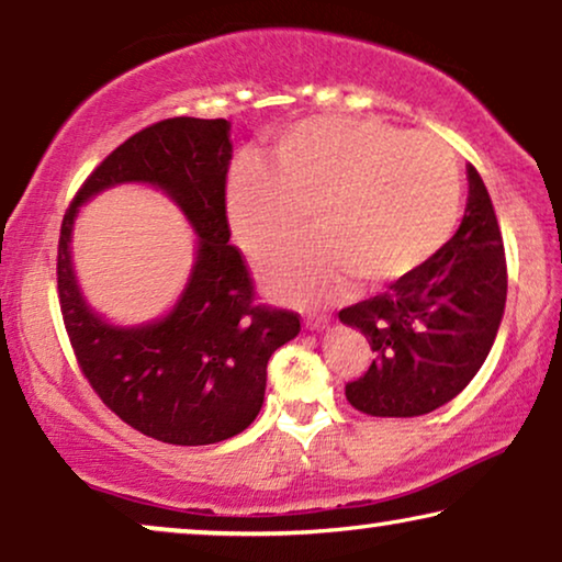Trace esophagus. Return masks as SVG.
Returning a JSON list of instances; mask_svg holds the SVG:
<instances>
[{
  "mask_svg": "<svg viewBox=\"0 0 562 562\" xmlns=\"http://www.w3.org/2000/svg\"><path fill=\"white\" fill-rule=\"evenodd\" d=\"M328 326H330V315L328 313H307L305 315V328L326 330Z\"/></svg>",
  "mask_w": 562,
  "mask_h": 562,
  "instance_id": "obj_1",
  "label": "esophagus"
}]
</instances>
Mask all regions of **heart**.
Instances as JSON below:
<instances>
[{"label":"heart","mask_w":562,"mask_h":562,"mask_svg":"<svg viewBox=\"0 0 562 562\" xmlns=\"http://www.w3.org/2000/svg\"><path fill=\"white\" fill-rule=\"evenodd\" d=\"M272 168L241 160L226 188L234 239L262 255L311 221L321 234L270 251L265 288L318 303L359 274L363 284L405 280L442 249L461 218L456 153L430 132H402L371 116H315L284 130Z\"/></svg>","instance_id":"b5f03b06"}]
</instances>
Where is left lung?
<instances>
[{"mask_svg":"<svg viewBox=\"0 0 562 562\" xmlns=\"http://www.w3.org/2000/svg\"><path fill=\"white\" fill-rule=\"evenodd\" d=\"M458 232L390 290L344 307L374 351L346 400L371 417L428 415L465 390L492 351L507 303V259L492 199L473 165Z\"/></svg>","mask_w":562,"mask_h":562,"instance_id":"left-lung-1","label":"left lung"}]
</instances>
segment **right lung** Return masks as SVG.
Here are the masks:
<instances>
[{"instance_id":"add662e5","label":"right lung","mask_w":562,"mask_h":562,"mask_svg":"<svg viewBox=\"0 0 562 562\" xmlns=\"http://www.w3.org/2000/svg\"><path fill=\"white\" fill-rule=\"evenodd\" d=\"M228 126L195 116L145 126L86 178L60 224L58 297L78 367L114 415L170 446H209L247 430L262 409L267 361L300 330L297 313L257 303L249 267L228 244ZM120 182L160 187L200 234L177 307L137 329L93 314L69 262L77 205Z\"/></svg>"}]
</instances>
